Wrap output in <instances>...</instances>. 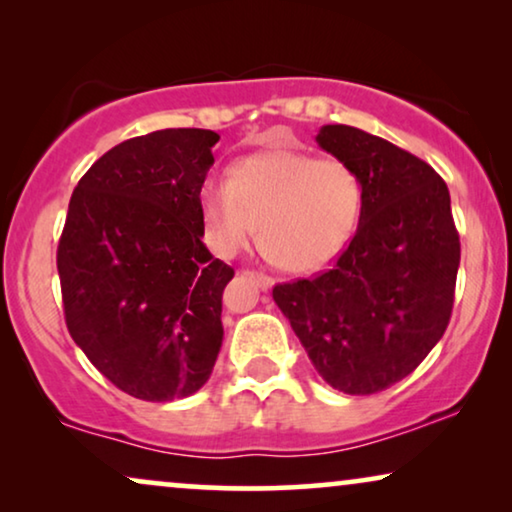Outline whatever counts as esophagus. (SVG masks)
<instances>
[{
    "label": "esophagus",
    "mask_w": 512,
    "mask_h": 512,
    "mask_svg": "<svg viewBox=\"0 0 512 512\" xmlns=\"http://www.w3.org/2000/svg\"><path fill=\"white\" fill-rule=\"evenodd\" d=\"M244 275H247L249 279H254V282H256V286H258V289H263V291H268V289H272V284H275V279H272V277H268V275H263V272H254V270H244Z\"/></svg>",
    "instance_id": "1"
}]
</instances>
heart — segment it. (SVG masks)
Returning a JSON list of instances; mask_svg holds the SVG:
<instances>
[{"label": "heart", "mask_w": 512, "mask_h": 512, "mask_svg": "<svg viewBox=\"0 0 512 512\" xmlns=\"http://www.w3.org/2000/svg\"><path fill=\"white\" fill-rule=\"evenodd\" d=\"M363 207V184L338 158L270 149L235 160L226 184L200 191L209 247L235 256L256 235L270 261L307 272L338 256L352 240Z\"/></svg>", "instance_id": "heart-1"}]
</instances>
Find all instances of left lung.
<instances>
[{
	"label": "left lung",
	"instance_id": "1",
	"mask_svg": "<svg viewBox=\"0 0 512 512\" xmlns=\"http://www.w3.org/2000/svg\"><path fill=\"white\" fill-rule=\"evenodd\" d=\"M317 142L363 184L359 228L331 270L272 298L333 389L368 396L408 377L443 338L461 258L450 191L422 158L352 125Z\"/></svg>",
	"mask_w": 512,
	"mask_h": 512
}]
</instances>
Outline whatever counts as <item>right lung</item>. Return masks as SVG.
Returning a JSON list of instances; mask_svg holds the SVG:
<instances>
[{
  "instance_id": "add662e5",
  "label": "right lung",
  "mask_w": 512,
  "mask_h": 512,
  "mask_svg": "<svg viewBox=\"0 0 512 512\" xmlns=\"http://www.w3.org/2000/svg\"><path fill=\"white\" fill-rule=\"evenodd\" d=\"M219 135L167 128L125 139L76 184L58 244L65 321L125 394L165 403L209 380L235 270L202 244L200 191Z\"/></svg>"
}]
</instances>
